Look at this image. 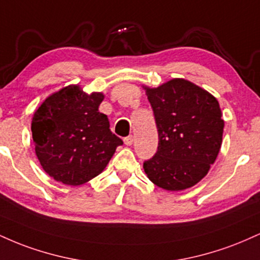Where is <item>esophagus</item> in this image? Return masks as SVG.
Instances as JSON below:
<instances>
[{
  "label": "esophagus",
  "instance_id": "34e87169",
  "mask_svg": "<svg viewBox=\"0 0 260 260\" xmlns=\"http://www.w3.org/2000/svg\"><path fill=\"white\" fill-rule=\"evenodd\" d=\"M123 142H124V144L127 145V147H129V145H132V143H133V137L132 136L126 137V138L123 139Z\"/></svg>",
  "mask_w": 260,
  "mask_h": 260
}]
</instances>
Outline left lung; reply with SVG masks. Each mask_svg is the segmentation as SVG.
Instances as JSON below:
<instances>
[{"label": "left lung", "instance_id": "obj_1", "mask_svg": "<svg viewBox=\"0 0 260 260\" xmlns=\"http://www.w3.org/2000/svg\"><path fill=\"white\" fill-rule=\"evenodd\" d=\"M143 88L159 133L156 154L143 165L145 174L166 190L193 187L207 176L221 148L225 122L219 101L183 78Z\"/></svg>", "mask_w": 260, "mask_h": 260}]
</instances>
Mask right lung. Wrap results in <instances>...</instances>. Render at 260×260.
<instances>
[{"label": "right lung", "instance_id": "add662e5", "mask_svg": "<svg viewBox=\"0 0 260 260\" xmlns=\"http://www.w3.org/2000/svg\"><path fill=\"white\" fill-rule=\"evenodd\" d=\"M103 92L86 94L78 84L47 96L32 116V142L41 168L50 177L79 186L100 175L123 142L99 112Z\"/></svg>", "mask_w": 260, "mask_h": 260}]
</instances>
